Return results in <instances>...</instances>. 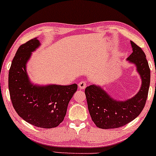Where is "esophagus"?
<instances>
[{"label":"esophagus","mask_w":156,"mask_h":156,"mask_svg":"<svg viewBox=\"0 0 156 156\" xmlns=\"http://www.w3.org/2000/svg\"><path fill=\"white\" fill-rule=\"evenodd\" d=\"M78 87H79V89H84L87 87V83L85 82H80L78 84Z\"/></svg>","instance_id":"34e87169"}]
</instances>
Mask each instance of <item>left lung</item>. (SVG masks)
<instances>
[{"mask_svg":"<svg viewBox=\"0 0 156 156\" xmlns=\"http://www.w3.org/2000/svg\"><path fill=\"white\" fill-rule=\"evenodd\" d=\"M131 44L133 52L126 60L136 66L141 80V86L136 95L119 101L99 85L91 84L85 89L89 114L100 129H116L127 124L140 114L146 104L150 86V68L142 49L131 40Z\"/></svg>","mask_w":156,"mask_h":156,"instance_id":"obj_1","label":"left lung"}]
</instances>
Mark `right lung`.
I'll return each instance as SVG.
<instances>
[{"label":"right lung","instance_id":"add662e5","mask_svg":"<svg viewBox=\"0 0 156 156\" xmlns=\"http://www.w3.org/2000/svg\"><path fill=\"white\" fill-rule=\"evenodd\" d=\"M40 45L35 37L19 47L9 70L8 88L12 106L23 120L37 127L51 129L62 122L77 85H40L31 82L27 64Z\"/></svg>","mask_w":156,"mask_h":156}]
</instances>
